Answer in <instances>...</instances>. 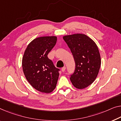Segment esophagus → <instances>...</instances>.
Masks as SVG:
<instances>
[{"label": "esophagus", "instance_id": "esophagus-1", "mask_svg": "<svg viewBox=\"0 0 121 121\" xmlns=\"http://www.w3.org/2000/svg\"><path fill=\"white\" fill-rule=\"evenodd\" d=\"M65 70H66V67H62V69H61V71H62V72H64L65 71Z\"/></svg>", "mask_w": 121, "mask_h": 121}]
</instances>
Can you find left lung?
<instances>
[{
	"label": "left lung",
	"mask_w": 121,
	"mask_h": 121,
	"mask_svg": "<svg viewBox=\"0 0 121 121\" xmlns=\"http://www.w3.org/2000/svg\"><path fill=\"white\" fill-rule=\"evenodd\" d=\"M63 39L71 49L75 63L70 80L77 89H85L93 83L99 71L101 59L98 47L83 34L66 35Z\"/></svg>",
	"instance_id": "obj_1"
}]
</instances>
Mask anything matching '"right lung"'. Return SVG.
<instances>
[{"instance_id": "add662e5", "label": "right lung", "mask_w": 121, "mask_h": 121, "mask_svg": "<svg viewBox=\"0 0 121 121\" xmlns=\"http://www.w3.org/2000/svg\"><path fill=\"white\" fill-rule=\"evenodd\" d=\"M57 37L36 38L28 45L22 58V68L26 80L34 89L49 93L55 89L59 69L47 55L56 43Z\"/></svg>"}]
</instances>
